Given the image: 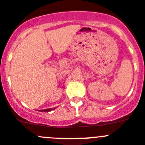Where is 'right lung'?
Returning a JSON list of instances; mask_svg holds the SVG:
<instances>
[{
    "mask_svg": "<svg viewBox=\"0 0 145 145\" xmlns=\"http://www.w3.org/2000/svg\"><path fill=\"white\" fill-rule=\"evenodd\" d=\"M56 108H48V109H44V110H40V111L41 112H50V111H52L53 110H55ZM40 111V110H39Z\"/></svg>",
    "mask_w": 145,
    "mask_h": 145,
    "instance_id": "right-lung-1",
    "label": "right lung"
}]
</instances>
